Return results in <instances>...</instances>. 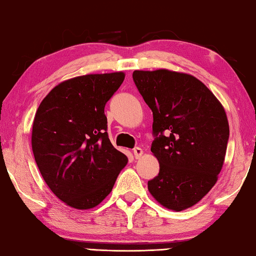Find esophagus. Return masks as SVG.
I'll list each match as a JSON object with an SVG mask.
<instances>
[{
    "label": "esophagus",
    "instance_id": "34e87169",
    "mask_svg": "<svg viewBox=\"0 0 256 256\" xmlns=\"http://www.w3.org/2000/svg\"><path fill=\"white\" fill-rule=\"evenodd\" d=\"M132 152H134L135 158H140V157L143 155V150L140 148V146H135L134 150H132Z\"/></svg>",
    "mask_w": 256,
    "mask_h": 256
}]
</instances>
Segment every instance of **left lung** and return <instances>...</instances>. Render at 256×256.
Instances as JSON below:
<instances>
[{
  "mask_svg": "<svg viewBox=\"0 0 256 256\" xmlns=\"http://www.w3.org/2000/svg\"><path fill=\"white\" fill-rule=\"evenodd\" d=\"M132 79L154 116L152 152L160 172L148 182V190L164 208L183 211L218 180L230 138L225 110L186 73L134 71Z\"/></svg>",
  "mask_w": 256,
  "mask_h": 256,
  "instance_id": "obj_1",
  "label": "left lung"
}]
</instances>
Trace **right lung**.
Wrapping results in <instances>:
<instances>
[{"label": "right lung", "mask_w": 256, "mask_h": 256, "mask_svg": "<svg viewBox=\"0 0 256 256\" xmlns=\"http://www.w3.org/2000/svg\"><path fill=\"white\" fill-rule=\"evenodd\" d=\"M124 80V72L68 79L51 90L34 115V160L51 191L73 208L99 205L128 162L108 138L104 115Z\"/></svg>", "instance_id": "add662e5"}]
</instances>
